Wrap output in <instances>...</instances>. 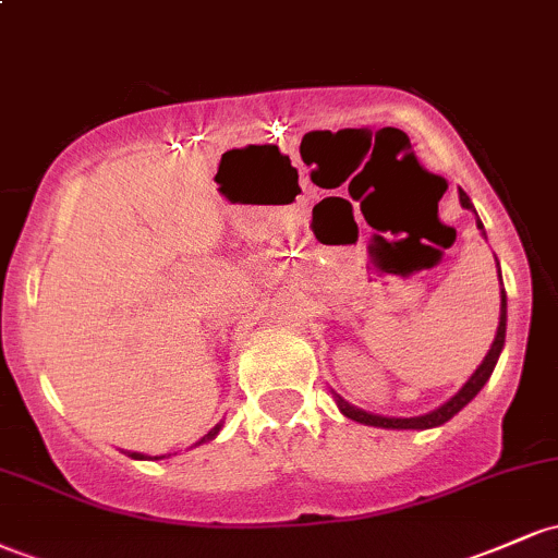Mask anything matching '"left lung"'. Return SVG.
I'll return each mask as SVG.
<instances>
[{"label": "left lung", "instance_id": "8db88e82", "mask_svg": "<svg viewBox=\"0 0 558 558\" xmlns=\"http://www.w3.org/2000/svg\"><path fill=\"white\" fill-rule=\"evenodd\" d=\"M459 202H462L464 209L475 213V204L470 202V196H466L462 189H459ZM475 217H477V213H475ZM477 230L485 235V228H483V222H480V217H477ZM485 241H488V235H485ZM496 265H498V262H496ZM498 278H501V267H498ZM504 341H506V291L501 288V315H498L496 338H493L488 354H485V360L480 362V367L475 369V373L470 375V380H466L464 386L451 396V399L440 403V407H435L433 412L420 414V417H386V414H373V412H364V409H356L354 403L345 401L343 396L336 393V390H332V399H336L343 417L360 422V425L383 427V430H430V427L446 425V422L451 420L453 414L462 412L466 403H470L480 393V390H483L485 383L490 380L493 369H496L498 356H501V351H504Z\"/></svg>", "mask_w": 558, "mask_h": 558}]
</instances>
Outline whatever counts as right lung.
Returning <instances> with one entry per match:
<instances>
[{"mask_svg": "<svg viewBox=\"0 0 558 558\" xmlns=\"http://www.w3.org/2000/svg\"><path fill=\"white\" fill-rule=\"evenodd\" d=\"M222 430V422H217V425L213 427V430H209L207 435H204V438H198L194 446H202V444H207V440H215L217 438V433ZM191 446V448H194ZM128 457L131 459H165V457H170V453H165V457H146V453H138V451H128Z\"/></svg>", "mask_w": 558, "mask_h": 558, "instance_id": "add662e5", "label": "right lung"}]
</instances>
